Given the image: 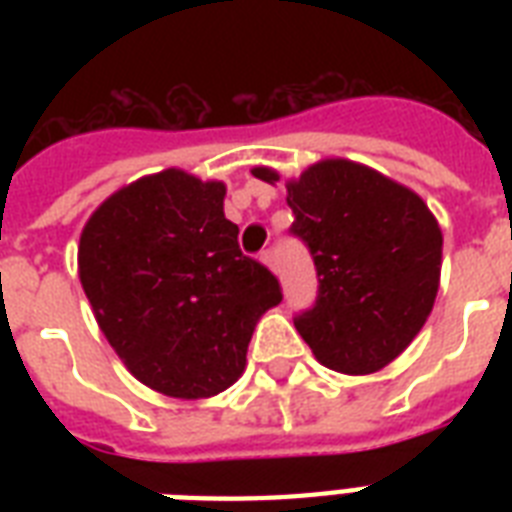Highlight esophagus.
Masks as SVG:
<instances>
[{
    "label": "esophagus",
    "instance_id": "esophagus-1",
    "mask_svg": "<svg viewBox=\"0 0 512 512\" xmlns=\"http://www.w3.org/2000/svg\"><path fill=\"white\" fill-rule=\"evenodd\" d=\"M260 260H263V263L268 265L271 271H276V249H273V247L263 249V255H260Z\"/></svg>",
    "mask_w": 512,
    "mask_h": 512
}]
</instances>
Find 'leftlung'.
<instances>
[{"label":"left lung","instance_id":"left-lung-1","mask_svg":"<svg viewBox=\"0 0 512 512\" xmlns=\"http://www.w3.org/2000/svg\"><path fill=\"white\" fill-rule=\"evenodd\" d=\"M276 183L279 175L255 167ZM295 223L316 265L319 292L295 327L321 364L372 374L414 340L433 311L441 276V228L404 185L348 159L308 167L287 185Z\"/></svg>","mask_w":512,"mask_h":512}]
</instances>
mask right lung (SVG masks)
I'll return each instance as SVG.
<instances>
[{
  "instance_id": "add662e5",
  "label": "right lung",
  "mask_w": 512,
  "mask_h": 512,
  "mask_svg": "<svg viewBox=\"0 0 512 512\" xmlns=\"http://www.w3.org/2000/svg\"><path fill=\"white\" fill-rule=\"evenodd\" d=\"M223 183L164 170L116 191L79 239V279L111 348L143 385L209 398L239 380L281 284L239 249Z\"/></svg>"
}]
</instances>
